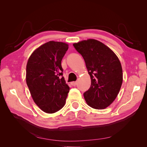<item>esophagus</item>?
Listing matches in <instances>:
<instances>
[{
    "instance_id": "1",
    "label": "esophagus",
    "mask_w": 147,
    "mask_h": 147,
    "mask_svg": "<svg viewBox=\"0 0 147 147\" xmlns=\"http://www.w3.org/2000/svg\"><path fill=\"white\" fill-rule=\"evenodd\" d=\"M70 84H72V86H76V84H77V82H72L70 83Z\"/></svg>"
}]
</instances>
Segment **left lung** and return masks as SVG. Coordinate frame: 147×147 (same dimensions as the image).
<instances>
[{
    "label": "left lung",
    "mask_w": 147,
    "mask_h": 147,
    "mask_svg": "<svg viewBox=\"0 0 147 147\" xmlns=\"http://www.w3.org/2000/svg\"><path fill=\"white\" fill-rule=\"evenodd\" d=\"M83 56L91 84L83 94L87 104L104 109L116 99L123 83V70L116 54L105 44L88 39L73 44Z\"/></svg>",
    "instance_id": "8db88e82"
}]
</instances>
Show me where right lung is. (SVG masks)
<instances>
[{
	"instance_id": "obj_1",
	"label": "right lung",
	"mask_w": 147,
	"mask_h": 147,
	"mask_svg": "<svg viewBox=\"0 0 147 147\" xmlns=\"http://www.w3.org/2000/svg\"><path fill=\"white\" fill-rule=\"evenodd\" d=\"M69 45L50 41L33 51L26 65V80L34 102L44 112L54 113L65 104L70 88L63 75L61 61Z\"/></svg>"
}]
</instances>
